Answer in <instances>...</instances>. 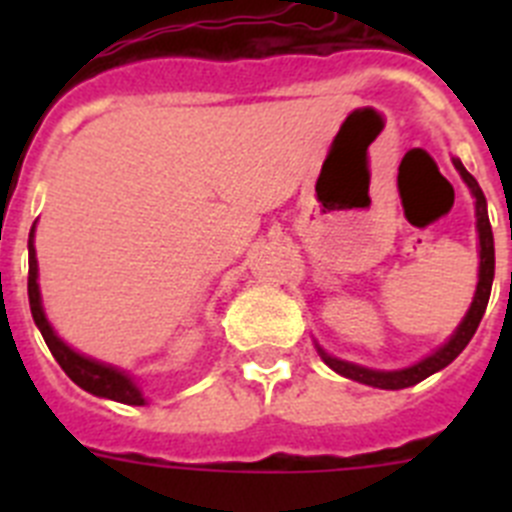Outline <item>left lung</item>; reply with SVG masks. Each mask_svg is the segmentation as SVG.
<instances>
[{"label":"left lung","mask_w":512,"mask_h":512,"mask_svg":"<svg viewBox=\"0 0 512 512\" xmlns=\"http://www.w3.org/2000/svg\"><path fill=\"white\" fill-rule=\"evenodd\" d=\"M459 171V176L464 179V184L469 187L474 197V217H477V246H479V271H477V289H474L472 305H469L467 315L461 318V323L456 325V330L451 333L441 346L433 351V354L423 356L415 364L405 366V369H369V366L354 364V361L338 359V356H330L318 341H315V348H318L320 359L333 369L336 374L346 379H354V382L369 384V387H379V390H405V387H413V384L423 382L425 377L441 372L443 366H449L456 356L467 348V343L472 341L474 330H477L479 320L485 315L487 302H490V289L492 279H495V238H492L490 228V217H487V200L482 189H479L477 179L464 169L459 158H451Z\"/></svg>","instance_id":"8db88e82"}]
</instances>
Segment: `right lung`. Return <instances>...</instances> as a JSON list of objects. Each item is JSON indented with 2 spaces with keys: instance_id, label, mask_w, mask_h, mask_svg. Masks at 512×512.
Here are the masks:
<instances>
[{
  "instance_id": "right-lung-1",
  "label": "right lung",
  "mask_w": 512,
  "mask_h": 512,
  "mask_svg": "<svg viewBox=\"0 0 512 512\" xmlns=\"http://www.w3.org/2000/svg\"><path fill=\"white\" fill-rule=\"evenodd\" d=\"M27 256H30V271H27V297H30V312H33V320L38 325V330L43 333L45 343L51 348L53 359L61 364V369L71 377V382H76L81 390H87L89 395L107 397V400L122 402V405H146V397L143 390L138 387L133 377L128 372H122L117 366L104 364V361L92 359V356L79 354L76 348H71L69 343L58 336L53 325L48 323L43 310V297H40V284H38V259H35V223L30 228V238H27Z\"/></svg>"
}]
</instances>
